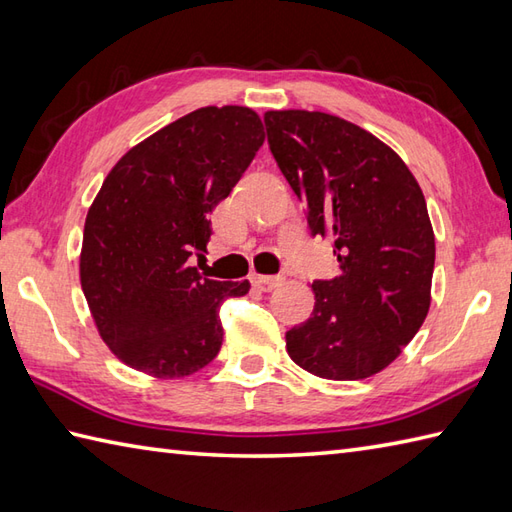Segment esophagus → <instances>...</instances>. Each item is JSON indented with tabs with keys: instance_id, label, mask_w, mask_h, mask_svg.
Masks as SVG:
<instances>
[{
	"instance_id": "obj_1",
	"label": "esophagus",
	"mask_w": 512,
	"mask_h": 512,
	"mask_svg": "<svg viewBox=\"0 0 512 512\" xmlns=\"http://www.w3.org/2000/svg\"><path fill=\"white\" fill-rule=\"evenodd\" d=\"M281 281H284V277H273V275H253V284L259 288V290H273L277 286H281Z\"/></svg>"
}]
</instances>
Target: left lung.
Masks as SVG:
<instances>
[{"mask_svg":"<svg viewBox=\"0 0 512 512\" xmlns=\"http://www.w3.org/2000/svg\"><path fill=\"white\" fill-rule=\"evenodd\" d=\"M264 123L312 235L334 239L341 268L314 281V310L286 332V350L314 376H374L431 306L436 237L420 184L394 149L339 116L281 110Z\"/></svg>","mask_w":512,"mask_h":512,"instance_id":"left-lung-1","label":"left lung"}]
</instances>
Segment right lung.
I'll use <instances>...</instances> for the list:
<instances>
[{
    "label": "right lung",
    "mask_w": 512,
    "mask_h": 512,
    "mask_svg": "<svg viewBox=\"0 0 512 512\" xmlns=\"http://www.w3.org/2000/svg\"><path fill=\"white\" fill-rule=\"evenodd\" d=\"M264 145V125L239 105L200 107L132 147L107 173L85 217L81 288L107 347L129 367L182 378L222 347L220 306L244 281L206 279L209 213Z\"/></svg>",
    "instance_id": "right-lung-1"
}]
</instances>
